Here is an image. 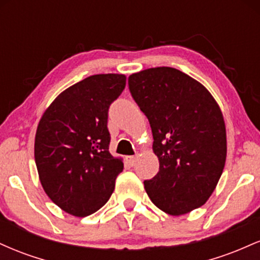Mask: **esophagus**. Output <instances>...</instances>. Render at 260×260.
<instances>
[{
	"instance_id": "1",
	"label": "esophagus",
	"mask_w": 260,
	"mask_h": 260,
	"mask_svg": "<svg viewBox=\"0 0 260 260\" xmlns=\"http://www.w3.org/2000/svg\"><path fill=\"white\" fill-rule=\"evenodd\" d=\"M127 161H128V164H129L131 166H134V165H136L137 156H128L127 157Z\"/></svg>"
}]
</instances>
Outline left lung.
<instances>
[{
	"label": "left lung",
	"instance_id": "1",
	"mask_svg": "<svg viewBox=\"0 0 260 260\" xmlns=\"http://www.w3.org/2000/svg\"><path fill=\"white\" fill-rule=\"evenodd\" d=\"M134 101L147 116L159 172L144 181L151 202L170 215L202 207L215 189L226 161L221 110L204 85L171 67L128 77Z\"/></svg>",
	"mask_w": 260,
	"mask_h": 260
}]
</instances>
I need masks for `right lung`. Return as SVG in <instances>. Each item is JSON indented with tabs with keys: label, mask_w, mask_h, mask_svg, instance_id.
I'll return each instance as SVG.
<instances>
[{
	"label": "right lung",
	"mask_w": 260,
	"mask_h": 260,
	"mask_svg": "<svg viewBox=\"0 0 260 260\" xmlns=\"http://www.w3.org/2000/svg\"><path fill=\"white\" fill-rule=\"evenodd\" d=\"M126 86L123 74H95L52 101L35 134L41 186L66 213L84 217L111 197L123 162L109 151L107 113Z\"/></svg>",
	"instance_id": "1"
}]
</instances>
